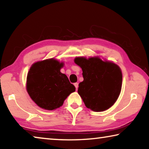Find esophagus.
Instances as JSON below:
<instances>
[{"mask_svg": "<svg viewBox=\"0 0 149 149\" xmlns=\"http://www.w3.org/2000/svg\"><path fill=\"white\" fill-rule=\"evenodd\" d=\"M79 84H77V83H75L74 84V85H75V89H76V90H77V89H78V87H79V85H78Z\"/></svg>", "mask_w": 149, "mask_h": 149, "instance_id": "1", "label": "esophagus"}]
</instances>
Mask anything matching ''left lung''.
<instances>
[{"instance_id": "1", "label": "left lung", "mask_w": 149, "mask_h": 149, "mask_svg": "<svg viewBox=\"0 0 149 149\" xmlns=\"http://www.w3.org/2000/svg\"><path fill=\"white\" fill-rule=\"evenodd\" d=\"M74 62L82 69L84 81L79 83L78 94L86 107L95 112L110 108L116 101L122 85V73L115 63L99 56L76 57Z\"/></svg>"}]
</instances>
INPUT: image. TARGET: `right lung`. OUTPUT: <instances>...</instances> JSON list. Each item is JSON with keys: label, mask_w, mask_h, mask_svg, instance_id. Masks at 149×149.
I'll list each match as a JSON object with an SVG mask.
<instances>
[{"label": "right lung", "mask_w": 149, "mask_h": 149, "mask_svg": "<svg viewBox=\"0 0 149 149\" xmlns=\"http://www.w3.org/2000/svg\"><path fill=\"white\" fill-rule=\"evenodd\" d=\"M64 64L50 58L35 62L30 68L27 76V91L42 109L53 110L60 107L75 91L66 75L60 72Z\"/></svg>", "instance_id": "1"}]
</instances>
